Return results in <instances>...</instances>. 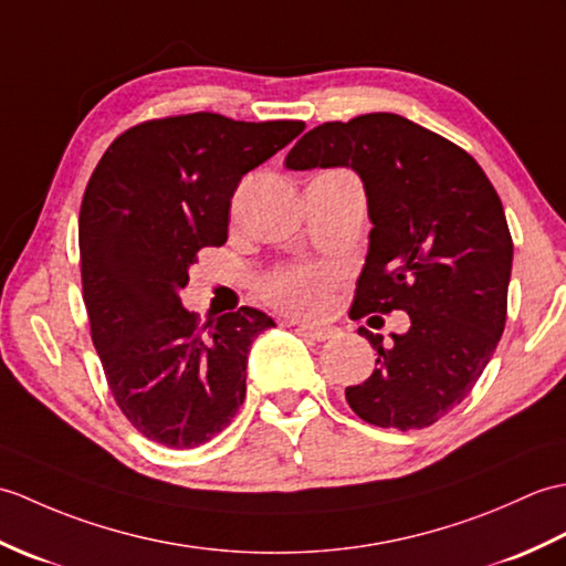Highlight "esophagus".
I'll return each mask as SVG.
<instances>
[{
    "label": "esophagus",
    "mask_w": 566,
    "mask_h": 566,
    "mask_svg": "<svg viewBox=\"0 0 566 566\" xmlns=\"http://www.w3.org/2000/svg\"><path fill=\"white\" fill-rule=\"evenodd\" d=\"M297 332L307 336L310 342H326V338L336 336V329L332 326H307V324H297Z\"/></svg>",
    "instance_id": "esophagus-1"
}]
</instances>
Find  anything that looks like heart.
I'll return each mask as SVG.
<instances>
[{"label":"heart","mask_w":566,"mask_h":566,"mask_svg":"<svg viewBox=\"0 0 566 566\" xmlns=\"http://www.w3.org/2000/svg\"><path fill=\"white\" fill-rule=\"evenodd\" d=\"M338 273L329 266H283L261 283L263 297L293 315H319L329 305Z\"/></svg>","instance_id":"b5f03b06"}]
</instances>
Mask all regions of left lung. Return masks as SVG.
Returning <instances> with one entry per match:
<instances>
[{
    "label": "left lung",
    "mask_w": 566,
    "mask_h": 566,
    "mask_svg": "<svg viewBox=\"0 0 566 566\" xmlns=\"http://www.w3.org/2000/svg\"><path fill=\"white\" fill-rule=\"evenodd\" d=\"M285 167L358 174L373 230L350 315H409L389 344L358 329L378 368L346 387L348 407L380 429L436 423L472 392L504 334L513 240L492 181L462 147L397 113L322 123Z\"/></svg>",
    "instance_id": "1"
}]
</instances>
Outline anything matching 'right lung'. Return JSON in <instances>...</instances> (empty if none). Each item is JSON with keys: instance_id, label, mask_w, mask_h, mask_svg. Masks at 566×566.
<instances>
[{"instance_id": "add662e5", "label": "right lung", "mask_w": 566, "mask_h": 566, "mask_svg": "<svg viewBox=\"0 0 566 566\" xmlns=\"http://www.w3.org/2000/svg\"><path fill=\"white\" fill-rule=\"evenodd\" d=\"M303 130V120L206 111L145 120L111 143L86 184L80 263L92 342L113 399L149 441L203 446L242 407L249 346L273 319L240 307L200 326L179 293L198 251L228 242L244 174Z\"/></svg>"}]
</instances>
